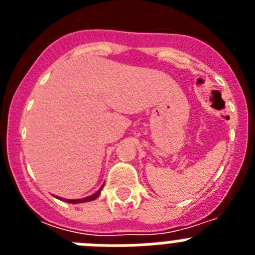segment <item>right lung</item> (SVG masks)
<instances>
[{
  "label": "right lung",
  "instance_id": "obj_1",
  "mask_svg": "<svg viewBox=\"0 0 255 255\" xmlns=\"http://www.w3.org/2000/svg\"><path fill=\"white\" fill-rule=\"evenodd\" d=\"M103 185H105V184H103ZM103 185L101 186V188L98 189V190H97L96 193H94V194L89 195V197L82 198V199H65V198H61V197H56V198H57V199H60V200H64V202H66V203H73V204L85 203V202H91V200L96 199V198L101 194V191H102V189H103Z\"/></svg>",
  "mask_w": 255,
  "mask_h": 255
}]
</instances>
